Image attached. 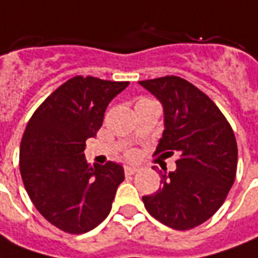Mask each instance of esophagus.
Instances as JSON below:
<instances>
[{"instance_id": "1", "label": "esophagus", "mask_w": 258, "mask_h": 258, "mask_svg": "<svg viewBox=\"0 0 258 258\" xmlns=\"http://www.w3.org/2000/svg\"><path fill=\"white\" fill-rule=\"evenodd\" d=\"M140 170V167L138 166H125L124 167V173L125 174H134Z\"/></svg>"}]
</instances>
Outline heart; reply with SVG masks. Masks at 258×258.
I'll use <instances>...</instances> for the list:
<instances>
[{
  "mask_svg": "<svg viewBox=\"0 0 258 258\" xmlns=\"http://www.w3.org/2000/svg\"><path fill=\"white\" fill-rule=\"evenodd\" d=\"M125 156H127L128 159H135V158H137V152H135V151H128Z\"/></svg>",
  "mask_w": 258,
  "mask_h": 258,
  "instance_id": "1",
  "label": "heart"
}]
</instances>
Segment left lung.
I'll return each instance as SVG.
<instances>
[{
	"label": "left lung",
	"mask_w": 258,
	"mask_h": 258,
	"mask_svg": "<svg viewBox=\"0 0 258 258\" xmlns=\"http://www.w3.org/2000/svg\"><path fill=\"white\" fill-rule=\"evenodd\" d=\"M163 107L165 130L155 155H179L173 172L159 170L162 185L142 201L159 222L176 230L204 223L223 204L235 181L233 130L204 92L180 77L140 81ZM155 169V166H154Z\"/></svg>",
	"instance_id": "obj_1"
}]
</instances>
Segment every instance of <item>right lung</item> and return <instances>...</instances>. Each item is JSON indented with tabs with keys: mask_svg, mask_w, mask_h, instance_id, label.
Returning <instances> with one entry per match:
<instances>
[{
	"mask_svg": "<svg viewBox=\"0 0 258 258\" xmlns=\"http://www.w3.org/2000/svg\"><path fill=\"white\" fill-rule=\"evenodd\" d=\"M128 84L68 79L39 106L23 133L19 169L25 188L36 210L67 233H86L103 222L124 180L121 165L91 166L84 151L109 103Z\"/></svg>",
	"mask_w": 258,
	"mask_h": 258,
	"instance_id": "right-lung-1",
	"label": "right lung"
}]
</instances>
